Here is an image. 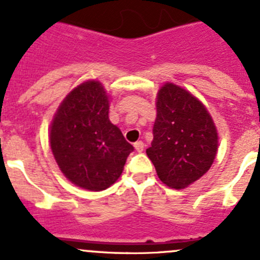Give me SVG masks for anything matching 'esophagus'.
<instances>
[{"mask_svg": "<svg viewBox=\"0 0 260 260\" xmlns=\"http://www.w3.org/2000/svg\"><path fill=\"white\" fill-rule=\"evenodd\" d=\"M135 148L137 152H143V149H145V143H143L142 141H137V142L135 143Z\"/></svg>", "mask_w": 260, "mask_h": 260, "instance_id": "obj_1", "label": "esophagus"}]
</instances>
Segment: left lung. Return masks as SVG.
<instances>
[{
    "mask_svg": "<svg viewBox=\"0 0 260 260\" xmlns=\"http://www.w3.org/2000/svg\"><path fill=\"white\" fill-rule=\"evenodd\" d=\"M156 109L153 141L146 153L158 179L181 190L210 170L219 146L216 125L206 107L174 83L159 88Z\"/></svg>",
    "mask_w": 260,
    "mask_h": 260,
    "instance_id": "8db88e82",
    "label": "left lung"
}]
</instances>
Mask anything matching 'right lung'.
Wrapping results in <instances>:
<instances>
[{
    "instance_id": "add662e5",
    "label": "right lung",
    "mask_w": 260,
    "mask_h": 260,
    "mask_svg": "<svg viewBox=\"0 0 260 260\" xmlns=\"http://www.w3.org/2000/svg\"><path fill=\"white\" fill-rule=\"evenodd\" d=\"M108 113L104 86L86 80L65 96L50 124V147L60 171L84 190L102 191L113 185L133 151Z\"/></svg>"
}]
</instances>
